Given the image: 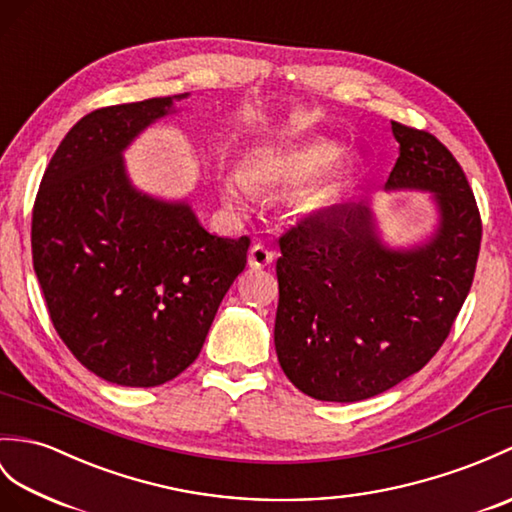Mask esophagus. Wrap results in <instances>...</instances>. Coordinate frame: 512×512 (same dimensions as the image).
<instances>
[{
    "instance_id": "1",
    "label": "esophagus",
    "mask_w": 512,
    "mask_h": 512,
    "mask_svg": "<svg viewBox=\"0 0 512 512\" xmlns=\"http://www.w3.org/2000/svg\"><path fill=\"white\" fill-rule=\"evenodd\" d=\"M272 259H275V253L264 244H255L251 251H248V266L251 268H266L272 264Z\"/></svg>"
}]
</instances>
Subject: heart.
<instances>
[{
	"label": "heart",
	"mask_w": 512,
	"mask_h": 512,
	"mask_svg": "<svg viewBox=\"0 0 512 512\" xmlns=\"http://www.w3.org/2000/svg\"><path fill=\"white\" fill-rule=\"evenodd\" d=\"M340 148L327 139H307L299 144L261 148L248 154L242 174L222 178V196L233 207H242L248 192H264L270 187H294L310 183L307 200H323L347 178V165L336 163Z\"/></svg>",
	"instance_id": "heart-1"
}]
</instances>
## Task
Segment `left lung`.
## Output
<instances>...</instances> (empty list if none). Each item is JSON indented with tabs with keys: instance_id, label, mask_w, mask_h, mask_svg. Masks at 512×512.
<instances>
[{
	"instance_id": "left-lung-1",
	"label": "left lung",
	"mask_w": 512,
	"mask_h": 512,
	"mask_svg": "<svg viewBox=\"0 0 512 512\" xmlns=\"http://www.w3.org/2000/svg\"><path fill=\"white\" fill-rule=\"evenodd\" d=\"M386 189L432 192L438 229L421 246L382 242L373 211L347 202L285 233L277 259V358L318 401L375 397L443 347L471 290L482 220L460 163L434 135L392 122Z\"/></svg>"
}]
</instances>
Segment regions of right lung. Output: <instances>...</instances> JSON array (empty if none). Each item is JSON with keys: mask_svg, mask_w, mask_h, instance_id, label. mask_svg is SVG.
Returning a JSON list of instances; mask_svg holds the SVG:
<instances>
[{"mask_svg": "<svg viewBox=\"0 0 512 512\" xmlns=\"http://www.w3.org/2000/svg\"><path fill=\"white\" fill-rule=\"evenodd\" d=\"M172 98L104 106L69 130L32 209V261L58 336L91 373L150 388L192 364L251 240L133 187L122 152Z\"/></svg>", "mask_w": 512, "mask_h": 512, "instance_id": "1", "label": "right lung"}]
</instances>
